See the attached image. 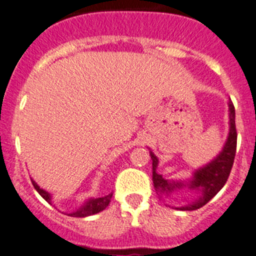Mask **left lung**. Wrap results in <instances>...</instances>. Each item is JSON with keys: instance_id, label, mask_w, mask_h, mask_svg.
<instances>
[{"instance_id": "left-lung-1", "label": "left lung", "mask_w": 256, "mask_h": 256, "mask_svg": "<svg viewBox=\"0 0 256 256\" xmlns=\"http://www.w3.org/2000/svg\"><path fill=\"white\" fill-rule=\"evenodd\" d=\"M228 108H230V133H228V138L226 142L224 148L222 150V152L216 156V159L212 160L209 164H206L202 168L198 169L194 174V178L190 180L188 183L183 182H173V180H166L162 178V174L156 172L159 160L150 152L151 159H152V180L154 187L158 191V194L165 196V198H170L172 194L176 191H180L183 187H188L190 190H198L201 191V198L198 200L187 204L184 206L176 208L178 210H196L200 209L201 206H204L208 204L214 196L223 188V186L227 182L228 177H230V169L234 162V155H236V148H237V130H236V123H234V106L232 101L230 100L228 102Z\"/></svg>"}]
</instances>
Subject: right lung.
I'll use <instances>...</instances> for the list:
<instances>
[{"label":"right lung","mask_w":256,"mask_h":256,"mask_svg":"<svg viewBox=\"0 0 256 256\" xmlns=\"http://www.w3.org/2000/svg\"><path fill=\"white\" fill-rule=\"evenodd\" d=\"M32 183H33V186H34V188L37 190L38 194H40V195L42 196V198H44V200L48 202V204H51V195H50L48 192H46L44 190L40 188V187L38 186L37 183H36L33 180H32ZM112 194H108V195L104 196V198H90V200H88L87 202L83 205V206H80L79 209L74 210V212H69L68 216H74V218H84V216H94V214H97V212H102V210H105L106 206L110 204V200H112Z\"/></svg>","instance_id":"right-lung-1"}]
</instances>
